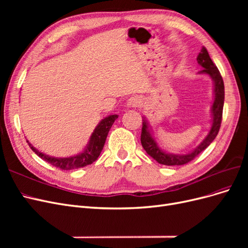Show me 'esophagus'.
Wrapping results in <instances>:
<instances>
[{
    "mask_svg": "<svg viewBox=\"0 0 248 248\" xmlns=\"http://www.w3.org/2000/svg\"><path fill=\"white\" fill-rule=\"evenodd\" d=\"M140 102H141V100H140V97L133 96V97H130L128 101H127V107L136 108H139L140 106Z\"/></svg>",
    "mask_w": 248,
    "mask_h": 248,
    "instance_id": "1",
    "label": "esophagus"
}]
</instances>
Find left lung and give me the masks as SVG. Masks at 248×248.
<instances>
[{
    "label": "left lung",
    "mask_w": 248,
    "mask_h": 248,
    "mask_svg": "<svg viewBox=\"0 0 248 248\" xmlns=\"http://www.w3.org/2000/svg\"><path fill=\"white\" fill-rule=\"evenodd\" d=\"M197 61L202 68H204L202 71H200V73L208 74V76L212 78L214 84V101L211 108L212 125L205 140H202L192 152L188 154H169L162 151L158 147V145L156 144L151 132H150L149 123L146 118L144 117V120H142V128L140 134L141 146L145 149V151L148 153V155L151 156L152 158H154L158 163L164 164V166H182V164L188 163L189 161L196 158L200 153H202L210 144H211L217 134H218L220 128L224 102V85L222 78L220 76L219 70L217 69V67L213 63L211 58H210L206 47L202 46L201 52L197 58Z\"/></svg>",
    "instance_id": "1"
}]
</instances>
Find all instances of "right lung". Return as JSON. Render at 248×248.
Masks as SVG:
<instances>
[{"instance_id": "1", "label": "right lung", "mask_w": 248, "mask_h": 248, "mask_svg": "<svg viewBox=\"0 0 248 248\" xmlns=\"http://www.w3.org/2000/svg\"><path fill=\"white\" fill-rule=\"evenodd\" d=\"M117 118H118V115H110L101 120L100 123L97 125L96 128L94 129L91 138L89 140L86 149L81 153L76 156L64 157V158H58V157L48 156L39 152L38 150L34 148L28 140L27 141L29 142L30 148L33 150V152H35L37 155H38L40 158L52 164V166L56 168H59L64 170L84 168L96 161L97 158L99 157L103 149L104 142H106L108 131Z\"/></svg>"}]
</instances>
